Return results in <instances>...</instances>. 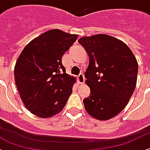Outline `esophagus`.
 Returning <instances> with one entry per match:
<instances>
[{
    "label": "esophagus",
    "instance_id": "esophagus-1",
    "mask_svg": "<svg viewBox=\"0 0 150 150\" xmlns=\"http://www.w3.org/2000/svg\"><path fill=\"white\" fill-rule=\"evenodd\" d=\"M78 82L80 84H83L85 83V80H86V78H85L84 76V74L83 73H80L78 77Z\"/></svg>",
    "mask_w": 150,
    "mask_h": 150
}]
</instances>
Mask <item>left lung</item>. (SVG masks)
<instances>
[{"label":"left lung","instance_id":"left-lung-1","mask_svg":"<svg viewBox=\"0 0 150 150\" xmlns=\"http://www.w3.org/2000/svg\"><path fill=\"white\" fill-rule=\"evenodd\" d=\"M78 42L89 57L85 72L89 97L86 111L98 120H108L125 108L137 84L138 63L132 50L119 39L105 34L82 37Z\"/></svg>","mask_w":150,"mask_h":150}]
</instances>
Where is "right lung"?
Masks as SVG:
<instances>
[{"instance_id": "right-lung-1", "label": "right lung", "mask_w": 150, "mask_h": 150, "mask_svg": "<svg viewBox=\"0 0 150 150\" xmlns=\"http://www.w3.org/2000/svg\"><path fill=\"white\" fill-rule=\"evenodd\" d=\"M78 37L50 30L31 41L18 57L15 83L25 107L33 114L52 117L67 103L75 78L66 73L62 57Z\"/></svg>"}]
</instances>
